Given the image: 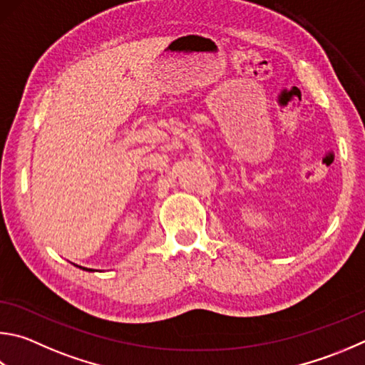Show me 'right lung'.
Instances as JSON below:
<instances>
[{
    "label": "right lung",
    "instance_id": "obj_1",
    "mask_svg": "<svg viewBox=\"0 0 365 365\" xmlns=\"http://www.w3.org/2000/svg\"><path fill=\"white\" fill-rule=\"evenodd\" d=\"M79 268H81V267H79ZM83 269H86V271H92V269H88V268H83Z\"/></svg>",
    "mask_w": 365,
    "mask_h": 365
}]
</instances>
